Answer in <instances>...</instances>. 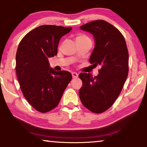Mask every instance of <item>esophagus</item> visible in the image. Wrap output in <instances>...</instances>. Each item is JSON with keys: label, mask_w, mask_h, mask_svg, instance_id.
Instances as JSON below:
<instances>
[{"label": "esophagus", "mask_w": 147, "mask_h": 147, "mask_svg": "<svg viewBox=\"0 0 147 147\" xmlns=\"http://www.w3.org/2000/svg\"><path fill=\"white\" fill-rule=\"evenodd\" d=\"M72 76H73V78H78V73H75V72H73V73H72Z\"/></svg>", "instance_id": "34e87169"}]
</instances>
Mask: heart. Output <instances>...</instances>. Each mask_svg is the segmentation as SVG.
Returning a JSON list of instances; mask_svg holds the SVG:
<instances>
[{
	"label": "heart",
	"mask_w": 147,
	"mask_h": 147,
	"mask_svg": "<svg viewBox=\"0 0 147 147\" xmlns=\"http://www.w3.org/2000/svg\"><path fill=\"white\" fill-rule=\"evenodd\" d=\"M85 38H87V37L85 36H83V35H79V36H78L77 37H76V40H78V39H85Z\"/></svg>",
	"instance_id": "heart-1"
}]
</instances>
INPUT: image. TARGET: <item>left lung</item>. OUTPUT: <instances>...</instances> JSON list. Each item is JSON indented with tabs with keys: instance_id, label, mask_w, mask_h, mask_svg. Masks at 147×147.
I'll return each instance as SVG.
<instances>
[{
	"instance_id": "8db88e82",
	"label": "left lung",
	"mask_w": 147,
	"mask_h": 147,
	"mask_svg": "<svg viewBox=\"0 0 147 147\" xmlns=\"http://www.w3.org/2000/svg\"><path fill=\"white\" fill-rule=\"evenodd\" d=\"M80 28L93 35L95 46L89 61L101 69L95 77L90 73L78 75L82 81L79 97L90 111L102 113L115 102L127 77V47L121 33L106 21L94 20Z\"/></svg>"
}]
</instances>
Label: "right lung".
<instances>
[{
  "label": "right lung",
  "mask_w": 147,
  "mask_h": 147,
  "mask_svg": "<svg viewBox=\"0 0 147 147\" xmlns=\"http://www.w3.org/2000/svg\"><path fill=\"white\" fill-rule=\"evenodd\" d=\"M71 30V27L40 26L28 33L18 47L16 72L21 90L39 112H48L57 106L72 79L69 72L55 71L48 60L57 55L61 38Z\"/></svg>",
  "instance_id": "add662e5"
}]
</instances>
